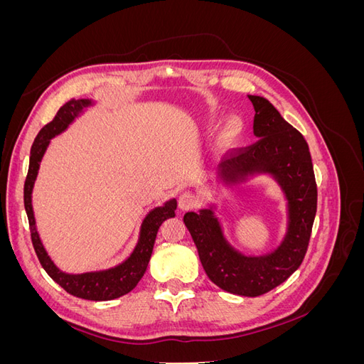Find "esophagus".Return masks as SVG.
<instances>
[{
    "mask_svg": "<svg viewBox=\"0 0 364 364\" xmlns=\"http://www.w3.org/2000/svg\"><path fill=\"white\" fill-rule=\"evenodd\" d=\"M197 196L191 191H185L181 194L179 197V208L182 209V211H190V209L196 208L197 206Z\"/></svg>",
    "mask_w": 364,
    "mask_h": 364,
    "instance_id": "obj_1",
    "label": "esophagus"
}]
</instances>
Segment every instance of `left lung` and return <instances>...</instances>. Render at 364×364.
Masks as SVG:
<instances>
[{"label": "left lung", "mask_w": 364, "mask_h": 364, "mask_svg": "<svg viewBox=\"0 0 364 364\" xmlns=\"http://www.w3.org/2000/svg\"><path fill=\"white\" fill-rule=\"evenodd\" d=\"M247 97L255 109L253 134L258 141L222 161L218 174L229 185L257 173L272 174L287 199V234L267 255L246 257L228 243L213 209L186 213L183 223L208 278L225 291L255 297L278 287L302 264L316 217L317 185L310 149L301 132L264 97Z\"/></svg>", "instance_id": "8db88e82"}]
</instances>
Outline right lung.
Returning a JSON list of instances; mask_svg holds the SVG:
<instances>
[{"label": "right lung", "instance_id": "add662e5", "mask_svg": "<svg viewBox=\"0 0 364 364\" xmlns=\"http://www.w3.org/2000/svg\"><path fill=\"white\" fill-rule=\"evenodd\" d=\"M91 105H92L91 100H83V98L82 100H74L73 98V100L65 103L59 109L51 123L46 124L41 129L30 150V165H28V173L24 183V206L28 217L33 247H35L41 266L48 273V277L54 282H58L65 291H68L75 297H80V299L112 301L134 290L136 287V284L139 282V279L144 277L150 257H151V252H153V245H155V240H156L158 229L161 228V225L165 222V220L174 217L178 202H176V199H171L164 206H158L147 214L144 222L141 225L139 240H138L136 247L134 249V252H132V255L124 262L118 264L117 267L100 270V272L70 274L59 270L56 266H54V262L48 257L46 247H43V245L41 243V238L36 230V222H35V215H33V206H31L33 185H35L39 164L42 161L43 153H46L50 144V139L62 134V132L73 123L74 118L83 111V107H87Z\"/></svg>", "mask_w": 364, "mask_h": 364}]
</instances>
